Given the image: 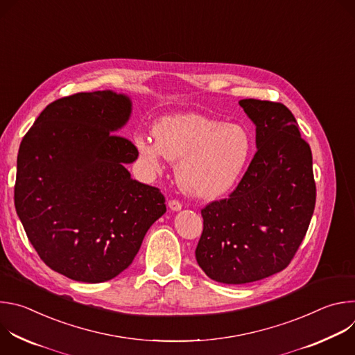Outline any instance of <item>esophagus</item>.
<instances>
[{
  "label": "esophagus",
  "instance_id": "1",
  "mask_svg": "<svg viewBox=\"0 0 355 355\" xmlns=\"http://www.w3.org/2000/svg\"><path fill=\"white\" fill-rule=\"evenodd\" d=\"M168 208H170L171 211L177 212V211H181L182 204H181L180 200H177V199H171V200H168Z\"/></svg>",
  "mask_w": 355,
  "mask_h": 355
}]
</instances>
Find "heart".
<instances>
[{
    "label": "heart",
    "instance_id": "b5f03b06",
    "mask_svg": "<svg viewBox=\"0 0 355 355\" xmlns=\"http://www.w3.org/2000/svg\"><path fill=\"white\" fill-rule=\"evenodd\" d=\"M155 137L136 140L141 157L160 170L166 159L177 162L180 187L198 198H216L233 187L250 156L248 132L199 114H177L155 126Z\"/></svg>",
    "mask_w": 355,
    "mask_h": 355
}]
</instances>
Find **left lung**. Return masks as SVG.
Instances as JSON below:
<instances>
[{"label":"left lung","mask_w":355,"mask_h":355,"mask_svg":"<svg viewBox=\"0 0 355 355\" xmlns=\"http://www.w3.org/2000/svg\"><path fill=\"white\" fill-rule=\"evenodd\" d=\"M256 125L257 151L229 198L200 211L195 257L214 281L247 284L289 266L316 204L312 150L281 103L241 99Z\"/></svg>","instance_id":"8db88e82"}]
</instances>
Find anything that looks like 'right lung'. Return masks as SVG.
<instances>
[{
  "mask_svg": "<svg viewBox=\"0 0 355 355\" xmlns=\"http://www.w3.org/2000/svg\"><path fill=\"white\" fill-rule=\"evenodd\" d=\"M130 111V99L112 91L63 96L21 141L17 214L42 261L70 279L115 278L167 211L160 189L132 180L125 167L139 156L116 135Z\"/></svg>",
  "mask_w": 355,
  "mask_h": 355,
  "instance_id": "obj_1",
  "label": "right lung"
}]
</instances>
